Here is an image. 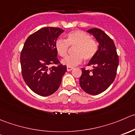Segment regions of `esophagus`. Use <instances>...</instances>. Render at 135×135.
Returning a JSON list of instances; mask_svg holds the SVG:
<instances>
[{
    "label": "esophagus",
    "mask_w": 135,
    "mask_h": 135,
    "mask_svg": "<svg viewBox=\"0 0 135 135\" xmlns=\"http://www.w3.org/2000/svg\"><path fill=\"white\" fill-rule=\"evenodd\" d=\"M73 69V67H70V66H67L66 67V70H67V71H70V70H72Z\"/></svg>",
    "instance_id": "obj_1"
}]
</instances>
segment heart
<instances>
[{
	"label": "heart",
	"instance_id": "obj_1",
	"mask_svg": "<svg viewBox=\"0 0 135 135\" xmlns=\"http://www.w3.org/2000/svg\"><path fill=\"white\" fill-rule=\"evenodd\" d=\"M69 46L74 47V54L69 55L62 60V63L67 66H74L81 63L82 60L89 61L96 54L98 44L91 39L90 35L82 30H75L69 32L66 40L59 39L55 43L57 54L64 57L67 55Z\"/></svg>",
	"mask_w": 135,
	"mask_h": 135
}]
</instances>
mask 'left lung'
<instances>
[{
    "label": "left lung",
    "instance_id": "1",
    "mask_svg": "<svg viewBox=\"0 0 135 135\" xmlns=\"http://www.w3.org/2000/svg\"><path fill=\"white\" fill-rule=\"evenodd\" d=\"M99 43L95 55L88 64L91 70L82 69L80 78L81 88L90 95H98L105 91L114 81L119 65V57L114 42L102 30H88Z\"/></svg>",
    "mask_w": 135,
    "mask_h": 135
}]
</instances>
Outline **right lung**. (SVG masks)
Segmentation results:
<instances>
[{
  "instance_id": "obj_1",
  "label": "right lung",
  "mask_w": 135,
  "mask_h": 135,
  "mask_svg": "<svg viewBox=\"0 0 135 135\" xmlns=\"http://www.w3.org/2000/svg\"><path fill=\"white\" fill-rule=\"evenodd\" d=\"M64 31L60 27H43L27 38L20 53L22 75L33 91L41 96L55 92L66 66L59 61L55 43Z\"/></svg>"
}]
</instances>
